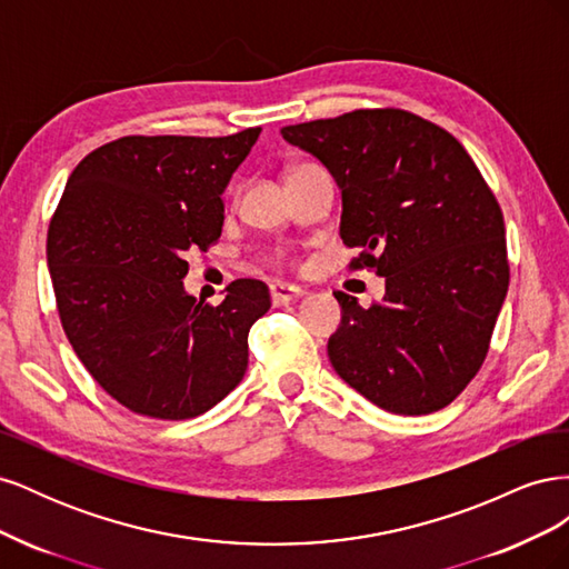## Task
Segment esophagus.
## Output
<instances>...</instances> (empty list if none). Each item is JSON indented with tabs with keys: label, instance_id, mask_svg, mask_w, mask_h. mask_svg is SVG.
Segmentation results:
<instances>
[{
	"label": "esophagus",
	"instance_id": "34e87169",
	"mask_svg": "<svg viewBox=\"0 0 569 569\" xmlns=\"http://www.w3.org/2000/svg\"><path fill=\"white\" fill-rule=\"evenodd\" d=\"M303 291L299 287H291V284H282V282H274L270 284V299L272 306H284L289 301H297Z\"/></svg>",
	"mask_w": 569,
	"mask_h": 569
}]
</instances>
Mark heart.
I'll use <instances>...</instances> for the list:
<instances>
[{"instance_id": "heart-1", "label": "heart", "mask_w": 569, "mask_h": 569, "mask_svg": "<svg viewBox=\"0 0 569 569\" xmlns=\"http://www.w3.org/2000/svg\"><path fill=\"white\" fill-rule=\"evenodd\" d=\"M299 168H301V166H299ZM284 258H287V253L280 251V253H278V261H284Z\"/></svg>"}]
</instances>
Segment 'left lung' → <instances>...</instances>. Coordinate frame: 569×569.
Here are the masks:
<instances>
[{
    "label": "left lung",
    "instance_id": "left-lung-1",
    "mask_svg": "<svg viewBox=\"0 0 569 569\" xmlns=\"http://www.w3.org/2000/svg\"><path fill=\"white\" fill-rule=\"evenodd\" d=\"M341 189L351 270L387 280L370 308L337 291L327 353L343 382L396 416H427L472 382L508 291L506 226L451 132L403 109H356L287 126Z\"/></svg>",
    "mask_w": 569,
    "mask_h": 569
}]
</instances>
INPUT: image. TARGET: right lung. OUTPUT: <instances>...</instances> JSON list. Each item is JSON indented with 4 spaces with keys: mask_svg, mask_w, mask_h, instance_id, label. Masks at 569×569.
<instances>
[{
    "mask_svg": "<svg viewBox=\"0 0 569 569\" xmlns=\"http://www.w3.org/2000/svg\"><path fill=\"white\" fill-rule=\"evenodd\" d=\"M258 134L120 137L76 166L51 216L47 263L63 332L99 387L137 416L197 418L247 372L268 287L234 280L211 306L182 278L187 253L218 242L220 194Z\"/></svg>",
    "mask_w": 569,
    "mask_h": 569,
    "instance_id": "obj_1",
    "label": "right lung"
}]
</instances>
